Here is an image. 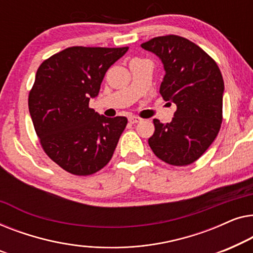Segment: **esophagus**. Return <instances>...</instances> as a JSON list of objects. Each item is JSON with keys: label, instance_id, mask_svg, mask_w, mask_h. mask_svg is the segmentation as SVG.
<instances>
[{"label": "esophagus", "instance_id": "34e87169", "mask_svg": "<svg viewBox=\"0 0 253 253\" xmlns=\"http://www.w3.org/2000/svg\"><path fill=\"white\" fill-rule=\"evenodd\" d=\"M128 122H129L130 124H137V123L141 122V119L137 118V117L131 116V117H129V118H128Z\"/></svg>", "mask_w": 253, "mask_h": 253}]
</instances>
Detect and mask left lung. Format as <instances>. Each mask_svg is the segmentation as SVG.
<instances>
[{
  "instance_id": "8db88e82",
  "label": "left lung",
  "mask_w": 253,
  "mask_h": 253,
  "mask_svg": "<svg viewBox=\"0 0 253 253\" xmlns=\"http://www.w3.org/2000/svg\"><path fill=\"white\" fill-rule=\"evenodd\" d=\"M141 47L162 60L165 77L159 92L176 105L170 123L154 119L155 133L149 145L169 165H189L208 150L221 127V72L202 48L182 37L154 38Z\"/></svg>"
}]
</instances>
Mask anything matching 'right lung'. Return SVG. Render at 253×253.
Returning a JSON list of instances; mask_svg holds the SVG:
<instances>
[{
  "label": "right lung",
  "mask_w": 253,
  "mask_h": 253,
  "mask_svg": "<svg viewBox=\"0 0 253 253\" xmlns=\"http://www.w3.org/2000/svg\"><path fill=\"white\" fill-rule=\"evenodd\" d=\"M128 50L71 47L45 59L28 95L40 143L51 161L74 175H90L112 158L126 117L106 118L89 108L109 67Z\"/></svg>",
  "instance_id": "add662e5"
}]
</instances>
